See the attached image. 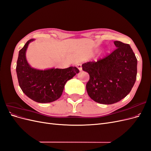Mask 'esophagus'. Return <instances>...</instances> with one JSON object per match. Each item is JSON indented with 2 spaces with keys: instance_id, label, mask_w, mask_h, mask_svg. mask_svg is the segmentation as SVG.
Masks as SVG:
<instances>
[{
  "instance_id": "obj_1",
  "label": "esophagus",
  "mask_w": 151,
  "mask_h": 151,
  "mask_svg": "<svg viewBox=\"0 0 151 151\" xmlns=\"http://www.w3.org/2000/svg\"><path fill=\"white\" fill-rule=\"evenodd\" d=\"M76 67H77V68H78V69H79L80 71H82V67H81V64H77V65H76Z\"/></svg>"
}]
</instances>
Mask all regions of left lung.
I'll list each match as a JSON object with an SVG mask.
<instances>
[{
    "label": "left lung",
    "mask_w": 151,
    "mask_h": 151,
    "mask_svg": "<svg viewBox=\"0 0 151 151\" xmlns=\"http://www.w3.org/2000/svg\"><path fill=\"white\" fill-rule=\"evenodd\" d=\"M116 49L97 62L82 65L89 74L86 90L94 101L111 104L129 94L135 83L137 60L129 44L114 42Z\"/></svg>",
    "instance_id": "left-lung-1"
}]
</instances>
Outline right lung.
Wrapping results in <instances>:
<instances>
[{
  "mask_svg": "<svg viewBox=\"0 0 151 151\" xmlns=\"http://www.w3.org/2000/svg\"><path fill=\"white\" fill-rule=\"evenodd\" d=\"M34 40H28L19 52L16 65L18 83L22 92L33 101L41 103L53 102L61 96L67 81L79 70L76 67L44 70L32 68L26 60V52L29 43Z\"/></svg>",
  "mask_w": 151,
  "mask_h": 151,
  "instance_id": "right-lung-1",
  "label": "right lung"
}]
</instances>
